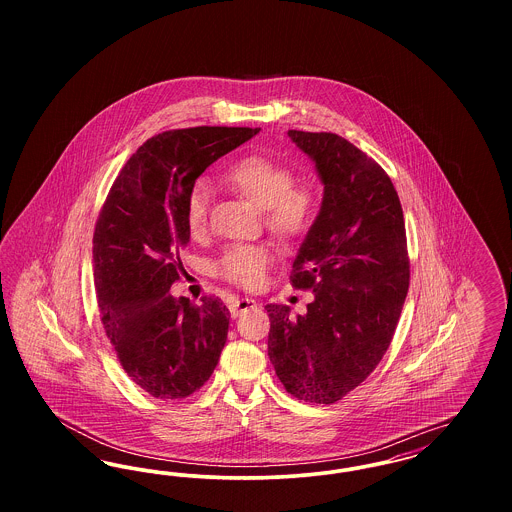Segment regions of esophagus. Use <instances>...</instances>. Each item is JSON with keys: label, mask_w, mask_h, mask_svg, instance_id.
Wrapping results in <instances>:
<instances>
[{"label": "esophagus", "mask_w": 512, "mask_h": 512, "mask_svg": "<svg viewBox=\"0 0 512 512\" xmlns=\"http://www.w3.org/2000/svg\"><path fill=\"white\" fill-rule=\"evenodd\" d=\"M253 307H257V301L251 299V297H236V299H232L228 303V309H230L232 317H238V315H242V313L253 309Z\"/></svg>", "instance_id": "esophagus-1"}]
</instances>
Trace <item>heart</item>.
<instances>
[{
    "label": "heart",
    "mask_w": 512,
    "mask_h": 512,
    "mask_svg": "<svg viewBox=\"0 0 512 512\" xmlns=\"http://www.w3.org/2000/svg\"><path fill=\"white\" fill-rule=\"evenodd\" d=\"M224 182L253 205L263 209L268 230L284 240H295L309 232L318 211L317 194L309 186L295 184L290 165L270 155L251 153L234 161L224 171ZM213 190L207 180H195L186 195L184 211L192 232L205 226ZM274 263V251L267 244H230L213 263L215 274L242 288L263 284Z\"/></svg>",
    "instance_id": "heart-1"
}]
</instances>
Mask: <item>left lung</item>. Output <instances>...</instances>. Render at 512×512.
Instances as JSON below:
<instances>
[{"label": "left lung", "mask_w": 512, "mask_h": 512, "mask_svg": "<svg viewBox=\"0 0 512 512\" xmlns=\"http://www.w3.org/2000/svg\"><path fill=\"white\" fill-rule=\"evenodd\" d=\"M317 165L324 199L293 261L295 290H311L307 315L270 303L268 357L293 397L340 401L382 361L409 290L405 219L390 176L332 132L288 130Z\"/></svg>", "instance_id": "left-lung-1"}]
</instances>
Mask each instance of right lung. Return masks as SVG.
Segmentation results:
<instances>
[{
  "label": "right lung",
  "mask_w": 512,
  "mask_h": 512,
  "mask_svg": "<svg viewBox=\"0 0 512 512\" xmlns=\"http://www.w3.org/2000/svg\"><path fill=\"white\" fill-rule=\"evenodd\" d=\"M259 128L195 126L149 138L126 161L99 211L94 280L101 322L130 380L157 399H184L219 363L230 313L215 295L174 299L190 242L186 195L199 174Z\"/></svg>",
  "instance_id": "right-lung-1"
}]
</instances>
